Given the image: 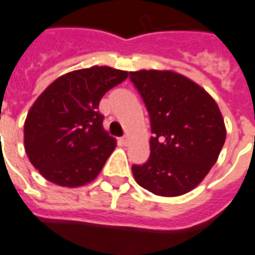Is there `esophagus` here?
I'll return each mask as SVG.
<instances>
[{
	"label": "esophagus",
	"instance_id": "1",
	"mask_svg": "<svg viewBox=\"0 0 255 255\" xmlns=\"http://www.w3.org/2000/svg\"><path fill=\"white\" fill-rule=\"evenodd\" d=\"M128 142H129V137H128L127 135H126V136L120 137V143H122L123 146H127Z\"/></svg>",
	"mask_w": 255,
	"mask_h": 255
}]
</instances>
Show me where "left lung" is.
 <instances>
[{
    "mask_svg": "<svg viewBox=\"0 0 255 255\" xmlns=\"http://www.w3.org/2000/svg\"><path fill=\"white\" fill-rule=\"evenodd\" d=\"M150 115V158L133 165L139 185L175 197L195 189L216 163L226 126L215 100L185 75L170 70L131 71Z\"/></svg>",
    "mask_w": 255,
    "mask_h": 255,
    "instance_id": "1",
    "label": "left lung"
}]
</instances>
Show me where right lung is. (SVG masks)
I'll return each instance as SVG.
<instances>
[{
	"mask_svg": "<svg viewBox=\"0 0 255 255\" xmlns=\"http://www.w3.org/2000/svg\"><path fill=\"white\" fill-rule=\"evenodd\" d=\"M127 71L108 66L70 71L39 96L24 123V147L46 180L67 188L89 184L116 147L99 112L103 96Z\"/></svg>",
	"mask_w": 255,
	"mask_h": 255,
	"instance_id": "add662e5",
	"label": "right lung"
}]
</instances>
